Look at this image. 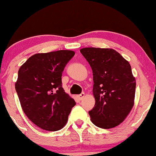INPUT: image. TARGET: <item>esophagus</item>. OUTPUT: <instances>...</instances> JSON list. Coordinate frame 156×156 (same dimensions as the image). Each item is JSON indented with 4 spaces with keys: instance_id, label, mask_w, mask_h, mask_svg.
I'll return each mask as SVG.
<instances>
[{
    "instance_id": "1",
    "label": "esophagus",
    "mask_w": 156,
    "mask_h": 156,
    "mask_svg": "<svg viewBox=\"0 0 156 156\" xmlns=\"http://www.w3.org/2000/svg\"><path fill=\"white\" fill-rule=\"evenodd\" d=\"M85 95V93H82L81 94L78 95L77 98H78V99H79V100H83V98H84Z\"/></svg>"
}]
</instances>
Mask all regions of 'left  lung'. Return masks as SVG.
I'll use <instances>...</instances> for the list:
<instances>
[{
	"label": "left lung",
	"mask_w": 156,
	"mask_h": 156,
	"mask_svg": "<svg viewBox=\"0 0 156 156\" xmlns=\"http://www.w3.org/2000/svg\"><path fill=\"white\" fill-rule=\"evenodd\" d=\"M80 53L93 72L91 122L102 129L114 128L128 116L135 103L136 81L130 64L112 48H85Z\"/></svg>",
	"instance_id": "left-lung-1"
}]
</instances>
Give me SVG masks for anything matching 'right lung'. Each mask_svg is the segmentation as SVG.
<instances>
[{
    "instance_id": "add662e5",
    "label": "right lung",
    "mask_w": 156,
    "mask_h": 156,
    "mask_svg": "<svg viewBox=\"0 0 156 156\" xmlns=\"http://www.w3.org/2000/svg\"><path fill=\"white\" fill-rule=\"evenodd\" d=\"M73 51L36 53L18 70L16 90L21 108L39 128L57 131L66 124L74 100L62 87V74Z\"/></svg>"
}]
</instances>
